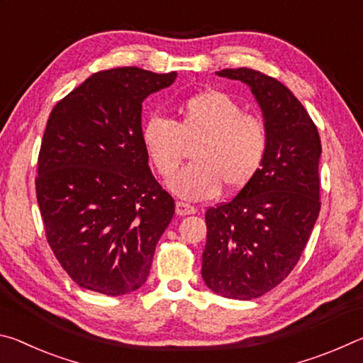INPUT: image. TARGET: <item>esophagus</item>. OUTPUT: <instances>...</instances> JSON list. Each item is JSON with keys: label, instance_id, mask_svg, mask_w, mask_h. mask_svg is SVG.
Listing matches in <instances>:
<instances>
[{"label": "esophagus", "instance_id": "obj_1", "mask_svg": "<svg viewBox=\"0 0 363 363\" xmlns=\"http://www.w3.org/2000/svg\"><path fill=\"white\" fill-rule=\"evenodd\" d=\"M196 213V208L186 203V201H177L176 203V214H179V216H187V214H195Z\"/></svg>", "mask_w": 363, "mask_h": 363}]
</instances>
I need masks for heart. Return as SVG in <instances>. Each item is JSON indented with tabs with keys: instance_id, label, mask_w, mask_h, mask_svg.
Returning a JSON list of instances; mask_svg holds the SVG:
<instances>
[{
	"instance_id": "b5f03b06",
	"label": "heart",
	"mask_w": 363,
	"mask_h": 363,
	"mask_svg": "<svg viewBox=\"0 0 363 363\" xmlns=\"http://www.w3.org/2000/svg\"><path fill=\"white\" fill-rule=\"evenodd\" d=\"M195 145L190 163L174 179L171 192L187 200L218 195L223 184L238 190L255 179L267 155L269 138L264 123L245 113L223 91H203L182 101L177 120L150 116L143 128V144L153 168L171 177L179 168L186 145Z\"/></svg>"
}]
</instances>
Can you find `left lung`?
Here are the masks:
<instances>
[{
	"mask_svg": "<svg viewBox=\"0 0 363 363\" xmlns=\"http://www.w3.org/2000/svg\"><path fill=\"white\" fill-rule=\"evenodd\" d=\"M216 75L240 79L262 110L269 149L255 179L205 214L201 277L214 293L255 299L280 285L296 266L320 213L317 126L277 79L251 69Z\"/></svg>",
	"mask_w": 363,
	"mask_h": 363,
	"instance_id": "left-lung-1",
	"label": "left lung"
}]
</instances>
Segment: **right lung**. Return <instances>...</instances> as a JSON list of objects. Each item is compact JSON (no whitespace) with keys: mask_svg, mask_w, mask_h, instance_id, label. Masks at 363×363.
<instances>
[{"mask_svg":"<svg viewBox=\"0 0 363 363\" xmlns=\"http://www.w3.org/2000/svg\"><path fill=\"white\" fill-rule=\"evenodd\" d=\"M176 77L138 67L97 72L49 115L36 200L54 256L86 290L120 296L149 277L174 200L149 168L140 112Z\"/></svg>","mask_w":363,"mask_h":363,"instance_id":"obj_1","label":"right lung"}]
</instances>
